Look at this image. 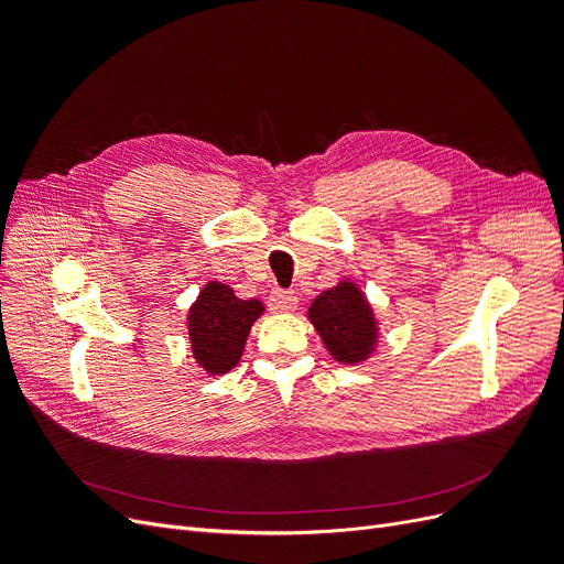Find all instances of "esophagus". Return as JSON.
Returning <instances> with one entry per match:
<instances>
[{"mask_svg":"<svg viewBox=\"0 0 564 564\" xmlns=\"http://www.w3.org/2000/svg\"><path fill=\"white\" fill-rule=\"evenodd\" d=\"M268 305L272 313H294L299 305V296L294 292H284V289H272L268 296Z\"/></svg>","mask_w":564,"mask_h":564,"instance_id":"34e87169","label":"esophagus"}]
</instances>
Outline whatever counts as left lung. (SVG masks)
Here are the masks:
<instances>
[{
    "label": "left lung",
    "instance_id": "1",
    "mask_svg": "<svg viewBox=\"0 0 564 564\" xmlns=\"http://www.w3.org/2000/svg\"><path fill=\"white\" fill-rule=\"evenodd\" d=\"M308 319L324 348L340 365H360L379 346V322L365 292L350 280L313 299Z\"/></svg>",
    "mask_w": 564,
    "mask_h": 564
}]
</instances>
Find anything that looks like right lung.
<instances>
[{"instance_id":"obj_1","label":"right lung","mask_w":564,"mask_h":564,"mask_svg":"<svg viewBox=\"0 0 564 564\" xmlns=\"http://www.w3.org/2000/svg\"><path fill=\"white\" fill-rule=\"evenodd\" d=\"M263 303L237 299L232 286L207 282L187 311V338L195 362L218 377L230 371L245 352L253 322L263 315Z\"/></svg>"}]
</instances>
